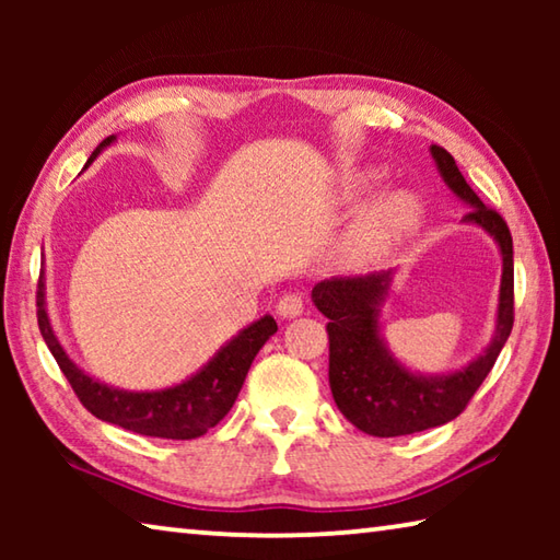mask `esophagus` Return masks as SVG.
Instances as JSON below:
<instances>
[{
    "instance_id": "esophagus-1",
    "label": "esophagus",
    "mask_w": 560,
    "mask_h": 560,
    "mask_svg": "<svg viewBox=\"0 0 560 560\" xmlns=\"http://www.w3.org/2000/svg\"><path fill=\"white\" fill-rule=\"evenodd\" d=\"M303 306H306V303H303L301 293L299 291H289V293H283V296L279 299L277 314L281 318H296V316L303 314Z\"/></svg>"
}]
</instances>
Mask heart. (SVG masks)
Here are the masks:
<instances>
[{"mask_svg":"<svg viewBox=\"0 0 560 560\" xmlns=\"http://www.w3.org/2000/svg\"><path fill=\"white\" fill-rule=\"evenodd\" d=\"M417 220V202L410 195L397 192L375 207L358 234V254L373 259L385 252V246L405 234Z\"/></svg>","mask_w":560,"mask_h":560,"instance_id":"b5f03b06","label":"heart"}]
</instances>
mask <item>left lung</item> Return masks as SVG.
Here are the masks:
<instances>
[{
  "label": "left lung",
  "mask_w": 560,
  "mask_h": 560,
  "mask_svg": "<svg viewBox=\"0 0 560 560\" xmlns=\"http://www.w3.org/2000/svg\"><path fill=\"white\" fill-rule=\"evenodd\" d=\"M430 150L444 183L459 200L471 205L464 220L485 226L499 242L504 273L499 291L497 336L485 353L457 373L438 377L415 375L387 353L377 326V306L390 287V271L334 277L316 283L311 296L328 318L330 393L346 420L373 438H400L440 428L459 417L494 368L514 328V244L504 217L479 200L447 150L440 145Z\"/></svg>",
  "instance_id": "left-lung-1"
}]
</instances>
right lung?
Returning a JSON list of instances; mask_svg holds the SVG:
<instances>
[{
	"label": "right lung",
	"instance_id": "obj_1",
	"mask_svg": "<svg viewBox=\"0 0 560 560\" xmlns=\"http://www.w3.org/2000/svg\"><path fill=\"white\" fill-rule=\"evenodd\" d=\"M113 143L108 136L103 143L93 150L89 163H93L103 148ZM86 163V165H89ZM36 318H39V330L49 346L51 355L59 363L66 381L73 387L75 397L98 420L118 424L122 430H130L145 438H163V440H195L214 428L217 422L224 420V415L232 410V405L240 395L244 377L249 373L254 355L259 353L261 346L277 334V320L271 316L259 318L257 324L244 328L240 336L230 340L200 373L189 377L167 390L155 393H128L116 390L98 381H93L79 365L71 363V358L63 353L59 340H56L49 316H46L44 303V271L36 283Z\"/></svg>",
	"mask_w": 560,
	"mask_h": 560
}]
</instances>
